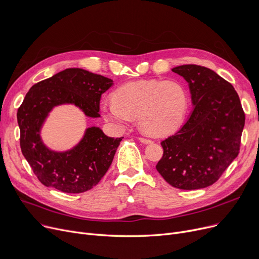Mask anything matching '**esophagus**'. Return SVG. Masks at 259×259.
<instances>
[{
	"instance_id": "34e87169",
	"label": "esophagus",
	"mask_w": 259,
	"mask_h": 259,
	"mask_svg": "<svg viewBox=\"0 0 259 259\" xmlns=\"http://www.w3.org/2000/svg\"><path fill=\"white\" fill-rule=\"evenodd\" d=\"M139 140H140L142 143H144V144H151V143H152V141H151V140L145 139V138H139Z\"/></svg>"
}]
</instances>
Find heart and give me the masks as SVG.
<instances>
[{
  "label": "heart",
  "instance_id": "heart-1",
  "mask_svg": "<svg viewBox=\"0 0 259 259\" xmlns=\"http://www.w3.org/2000/svg\"><path fill=\"white\" fill-rule=\"evenodd\" d=\"M112 98L101 104L106 120L124 129L138 116L142 130L152 137H165L178 129L189 105L188 91L176 79L129 81L118 87Z\"/></svg>",
  "mask_w": 259,
  "mask_h": 259
}]
</instances>
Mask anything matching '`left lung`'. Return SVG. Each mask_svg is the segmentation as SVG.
<instances>
[{
	"instance_id": "1",
	"label": "left lung",
	"mask_w": 259,
	"mask_h": 259,
	"mask_svg": "<svg viewBox=\"0 0 259 259\" xmlns=\"http://www.w3.org/2000/svg\"><path fill=\"white\" fill-rule=\"evenodd\" d=\"M189 85L193 110L182 128L160 143L156 170L183 190L213 185L239 153L244 112L234 87L209 68L182 65L172 69Z\"/></svg>"
}]
</instances>
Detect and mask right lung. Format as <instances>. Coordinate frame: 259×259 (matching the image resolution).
I'll list each match as a JSON object with an SVG mask.
<instances>
[{"label":"right lung","mask_w":259,"mask_h":259,"mask_svg":"<svg viewBox=\"0 0 259 259\" xmlns=\"http://www.w3.org/2000/svg\"><path fill=\"white\" fill-rule=\"evenodd\" d=\"M111 78L80 68H68L33 85L18 110L21 150L38 181L65 193H81L98 185L113 160L122 138H109L99 127L87 128L77 145L53 151L40 138L52 109L71 104L88 117H100V101Z\"/></svg>","instance_id":"add662e5"}]
</instances>
